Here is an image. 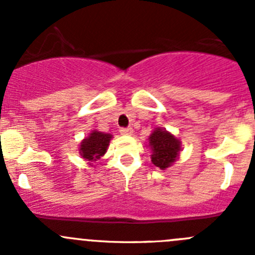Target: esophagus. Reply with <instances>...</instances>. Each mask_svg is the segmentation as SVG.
Wrapping results in <instances>:
<instances>
[{
    "label": "esophagus",
    "instance_id": "34e87169",
    "mask_svg": "<svg viewBox=\"0 0 255 255\" xmlns=\"http://www.w3.org/2000/svg\"><path fill=\"white\" fill-rule=\"evenodd\" d=\"M120 133L122 135H132L133 134V128H121Z\"/></svg>",
    "mask_w": 255,
    "mask_h": 255
}]
</instances>
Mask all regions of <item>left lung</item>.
<instances>
[{
	"label": "left lung",
	"instance_id": "8db88e82",
	"mask_svg": "<svg viewBox=\"0 0 255 255\" xmlns=\"http://www.w3.org/2000/svg\"><path fill=\"white\" fill-rule=\"evenodd\" d=\"M148 146L151 151V163L161 170H165L179 159L181 140L165 128L156 127L149 135Z\"/></svg>",
	"mask_w": 255,
	"mask_h": 255
}]
</instances>
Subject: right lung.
<instances>
[{
  "label": "right lung",
  "instance_id": "add662e5",
  "mask_svg": "<svg viewBox=\"0 0 255 255\" xmlns=\"http://www.w3.org/2000/svg\"><path fill=\"white\" fill-rule=\"evenodd\" d=\"M112 138V134L110 133L100 132L97 129L91 130V133L80 143L79 154L90 166H94L95 161L101 159V156L106 154Z\"/></svg>",
  "mask_w": 255,
  "mask_h": 255
}]
</instances>
